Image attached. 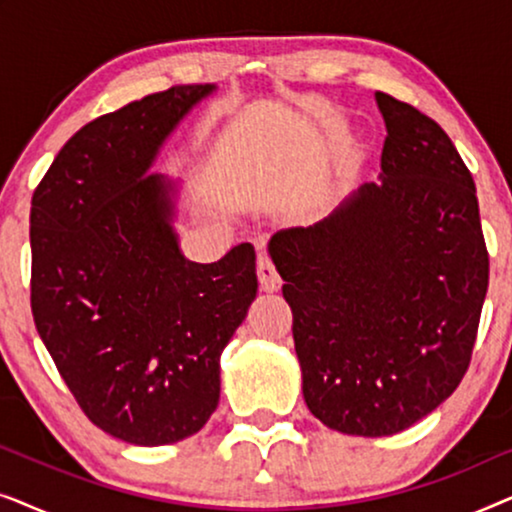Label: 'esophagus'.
I'll return each mask as SVG.
<instances>
[{
    "label": "esophagus",
    "mask_w": 512,
    "mask_h": 512,
    "mask_svg": "<svg viewBox=\"0 0 512 512\" xmlns=\"http://www.w3.org/2000/svg\"><path fill=\"white\" fill-rule=\"evenodd\" d=\"M258 282H261L263 291H268V293L277 291L279 284H282V277H279L275 263L270 261L268 254L258 256Z\"/></svg>",
    "instance_id": "esophagus-1"
}]
</instances>
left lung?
<instances>
[{"instance_id":"1","label":"left lung","mask_w":512,"mask_h":512,"mask_svg":"<svg viewBox=\"0 0 512 512\" xmlns=\"http://www.w3.org/2000/svg\"><path fill=\"white\" fill-rule=\"evenodd\" d=\"M380 181L326 219L272 235L307 408L349 436H394L438 408L471 363L489 256L475 184L445 130L375 93Z\"/></svg>"}]
</instances>
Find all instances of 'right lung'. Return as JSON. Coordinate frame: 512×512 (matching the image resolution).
I'll return each mask as SVG.
<instances>
[{
	"label": "right lung",
	"mask_w": 512,
	"mask_h": 512,
	"mask_svg": "<svg viewBox=\"0 0 512 512\" xmlns=\"http://www.w3.org/2000/svg\"><path fill=\"white\" fill-rule=\"evenodd\" d=\"M216 90L174 86L100 116L32 195V314L86 417L132 445L179 443L219 405L221 352L258 291L256 251L181 254L177 181L153 160Z\"/></svg>",
	"instance_id": "obj_1"
}]
</instances>
